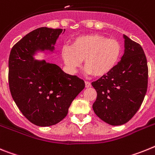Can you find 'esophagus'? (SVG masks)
Here are the masks:
<instances>
[{"label": "esophagus", "instance_id": "obj_1", "mask_svg": "<svg viewBox=\"0 0 155 155\" xmlns=\"http://www.w3.org/2000/svg\"><path fill=\"white\" fill-rule=\"evenodd\" d=\"M85 87H87V88L91 87V83H90V82H88V81H85Z\"/></svg>", "mask_w": 155, "mask_h": 155}]
</instances>
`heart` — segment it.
Here are the masks:
<instances>
[{
  "label": "heart",
  "mask_w": 155,
  "mask_h": 155,
  "mask_svg": "<svg viewBox=\"0 0 155 155\" xmlns=\"http://www.w3.org/2000/svg\"><path fill=\"white\" fill-rule=\"evenodd\" d=\"M122 52V44L118 40L99 33H92L77 37L72 40L70 47L64 46L61 56L71 72L76 71L83 60L87 74L102 77L115 68Z\"/></svg>",
  "instance_id": "heart-1"
}]
</instances>
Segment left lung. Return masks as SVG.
<instances>
[{
  "instance_id": "left-lung-1",
  "label": "left lung",
  "mask_w": 155,
  "mask_h": 155,
  "mask_svg": "<svg viewBox=\"0 0 155 155\" xmlns=\"http://www.w3.org/2000/svg\"><path fill=\"white\" fill-rule=\"evenodd\" d=\"M125 53L110 73L93 82L97 96L93 104L97 115L111 126L125 124L139 110L147 89L148 68L144 51L127 36Z\"/></svg>"
}]
</instances>
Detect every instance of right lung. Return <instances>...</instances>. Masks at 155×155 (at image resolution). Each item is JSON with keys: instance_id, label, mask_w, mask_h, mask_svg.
Masks as SVG:
<instances>
[{"instance_id": "obj_1", "label": "right lung", "mask_w": 155, "mask_h": 155, "mask_svg": "<svg viewBox=\"0 0 155 155\" xmlns=\"http://www.w3.org/2000/svg\"><path fill=\"white\" fill-rule=\"evenodd\" d=\"M62 32V29L38 28L16 43L9 55L12 97L22 115L36 126H50L61 122L72 101L85 87L83 79L65 73L57 64L33 58L37 51H53Z\"/></svg>"}]
</instances>
